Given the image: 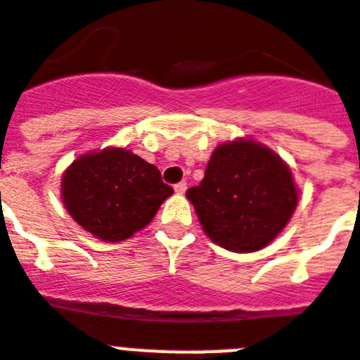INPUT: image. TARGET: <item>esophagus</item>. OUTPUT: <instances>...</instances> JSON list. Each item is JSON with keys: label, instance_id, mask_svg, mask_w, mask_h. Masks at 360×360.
<instances>
[{"label": "esophagus", "instance_id": "obj_1", "mask_svg": "<svg viewBox=\"0 0 360 360\" xmlns=\"http://www.w3.org/2000/svg\"><path fill=\"white\" fill-rule=\"evenodd\" d=\"M174 190L177 192V194H185L186 192V183L185 181H181V183H177V185L174 186Z\"/></svg>", "mask_w": 360, "mask_h": 360}]
</instances>
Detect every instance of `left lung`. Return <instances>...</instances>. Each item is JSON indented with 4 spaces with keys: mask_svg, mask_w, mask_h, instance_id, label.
Listing matches in <instances>:
<instances>
[{
    "mask_svg": "<svg viewBox=\"0 0 360 360\" xmlns=\"http://www.w3.org/2000/svg\"><path fill=\"white\" fill-rule=\"evenodd\" d=\"M210 240L235 253L266 248L294 214L290 168L261 142L236 139L212 151L205 177L186 190Z\"/></svg>",
    "mask_w": 360,
    "mask_h": 360,
    "instance_id": "8db88e82",
    "label": "left lung"
}]
</instances>
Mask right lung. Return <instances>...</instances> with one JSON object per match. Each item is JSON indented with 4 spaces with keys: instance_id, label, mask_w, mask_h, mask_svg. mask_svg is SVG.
<instances>
[{
    "instance_id": "1",
    "label": "right lung",
    "mask_w": 360,
    "mask_h": 360,
    "mask_svg": "<svg viewBox=\"0 0 360 360\" xmlns=\"http://www.w3.org/2000/svg\"><path fill=\"white\" fill-rule=\"evenodd\" d=\"M172 194L157 166L124 148L81 155L60 183L70 216L105 242H122L144 229Z\"/></svg>"
}]
</instances>
